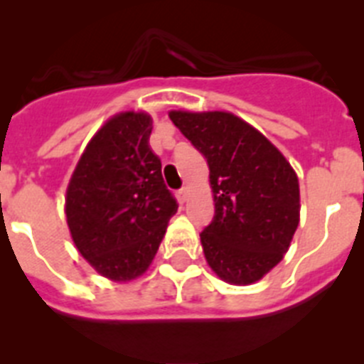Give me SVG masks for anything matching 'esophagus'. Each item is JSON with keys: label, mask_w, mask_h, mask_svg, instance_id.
Segmentation results:
<instances>
[{"label": "esophagus", "mask_w": 364, "mask_h": 364, "mask_svg": "<svg viewBox=\"0 0 364 364\" xmlns=\"http://www.w3.org/2000/svg\"><path fill=\"white\" fill-rule=\"evenodd\" d=\"M188 195H189V189L186 188V186H184V188H180L178 191H176V198H178L180 204H184V202L188 200Z\"/></svg>", "instance_id": "esophagus-1"}]
</instances>
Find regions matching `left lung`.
Segmentation results:
<instances>
[{"label": "left lung", "instance_id": "1", "mask_svg": "<svg viewBox=\"0 0 364 364\" xmlns=\"http://www.w3.org/2000/svg\"><path fill=\"white\" fill-rule=\"evenodd\" d=\"M210 167L213 220L200 233L222 281L246 286L277 266L299 226V180L262 133L231 112L171 111Z\"/></svg>", "mask_w": 364, "mask_h": 364}]
</instances>
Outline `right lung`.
I'll return each instance as SVG.
<instances>
[{
  "mask_svg": "<svg viewBox=\"0 0 364 364\" xmlns=\"http://www.w3.org/2000/svg\"><path fill=\"white\" fill-rule=\"evenodd\" d=\"M153 120L120 112L87 144L70 176L65 215L83 259L111 281L142 275L178 210L149 147Z\"/></svg>",
  "mask_w": 364,
  "mask_h": 364,
  "instance_id": "add662e5",
  "label": "right lung"
}]
</instances>
